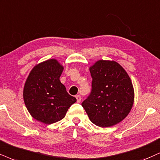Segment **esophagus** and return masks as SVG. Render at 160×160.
<instances>
[{"mask_svg": "<svg viewBox=\"0 0 160 160\" xmlns=\"http://www.w3.org/2000/svg\"><path fill=\"white\" fill-rule=\"evenodd\" d=\"M76 99H77V102H78V103H79V102H81V101H82V97H81L80 95L76 96Z\"/></svg>", "mask_w": 160, "mask_h": 160, "instance_id": "1", "label": "esophagus"}]
</instances>
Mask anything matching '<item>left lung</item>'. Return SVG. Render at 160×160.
<instances>
[{
  "instance_id": "8db88e82",
  "label": "left lung",
  "mask_w": 160,
  "mask_h": 160,
  "mask_svg": "<svg viewBox=\"0 0 160 160\" xmlns=\"http://www.w3.org/2000/svg\"><path fill=\"white\" fill-rule=\"evenodd\" d=\"M92 88L82 103L94 125L108 128L122 121L134 99L133 84L126 71L113 61L99 60L90 68Z\"/></svg>"
}]
</instances>
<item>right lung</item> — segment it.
<instances>
[{"label": "right lung", "instance_id": "obj_1", "mask_svg": "<svg viewBox=\"0 0 160 160\" xmlns=\"http://www.w3.org/2000/svg\"><path fill=\"white\" fill-rule=\"evenodd\" d=\"M63 70L56 59L45 61L31 70L23 88V100L29 113L47 125L62 119L76 102L59 80Z\"/></svg>", "mask_w": 160, "mask_h": 160}]
</instances>
